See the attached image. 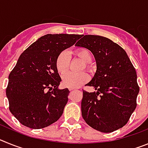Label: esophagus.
<instances>
[{
    "instance_id": "esophagus-1",
    "label": "esophagus",
    "mask_w": 148,
    "mask_h": 148,
    "mask_svg": "<svg viewBox=\"0 0 148 148\" xmlns=\"http://www.w3.org/2000/svg\"><path fill=\"white\" fill-rule=\"evenodd\" d=\"M70 90V91H73V90H74V89H72V88H70L69 89Z\"/></svg>"
}]
</instances>
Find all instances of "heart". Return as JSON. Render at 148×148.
I'll return each mask as SVG.
<instances>
[{"instance_id": "1", "label": "heart", "mask_w": 148, "mask_h": 148, "mask_svg": "<svg viewBox=\"0 0 148 148\" xmlns=\"http://www.w3.org/2000/svg\"><path fill=\"white\" fill-rule=\"evenodd\" d=\"M73 54L85 62V67L88 70L90 66L88 63L92 61V55L87 49H78L73 52ZM56 69L60 74H64L67 71L70 66V56L66 52H62L58 55L56 62ZM89 75L86 72L80 73H66L62 78V83L64 86L69 88L75 89L83 85L88 82Z\"/></svg>"}]
</instances>
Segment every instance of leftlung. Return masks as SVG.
<instances>
[{
  "mask_svg": "<svg viewBox=\"0 0 148 148\" xmlns=\"http://www.w3.org/2000/svg\"><path fill=\"white\" fill-rule=\"evenodd\" d=\"M80 38L75 46L91 51L97 66L86 84L97 91L83 90L82 117L95 130L111 133L125 126L136 108V72L125 49L110 39L92 35Z\"/></svg>",
  "mask_w": 148,
  "mask_h": 148,
  "instance_id": "8db88e82",
  "label": "left lung"
}]
</instances>
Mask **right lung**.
Listing matches in <instances>:
<instances>
[{"label": "right lung", "instance_id": "1", "mask_svg": "<svg viewBox=\"0 0 148 148\" xmlns=\"http://www.w3.org/2000/svg\"><path fill=\"white\" fill-rule=\"evenodd\" d=\"M81 36L47 34L21 53L9 75L6 93L10 112L23 125L41 129L59 119L70 91L58 89L56 59Z\"/></svg>", "mask_w": 148, "mask_h": 148}]
</instances>
